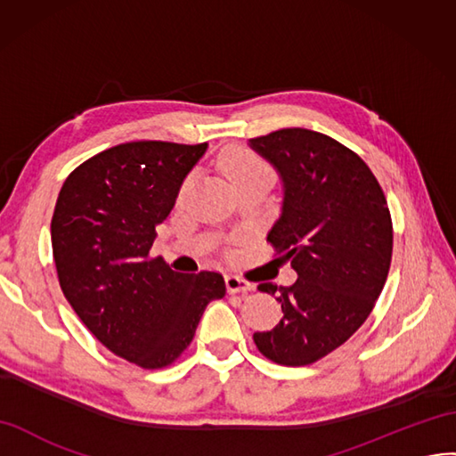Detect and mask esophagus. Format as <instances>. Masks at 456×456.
Listing matches in <instances>:
<instances>
[{"instance_id": "1", "label": "esophagus", "mask_w": 456, "mask_h": 456, "mask_svg": "<svg viewBox=\"0 0 456 456\" xmlns=\"http://www.w3.org/2000/svg\"><path fill=\"white\" fill-rule=\"evenodd\" d=\"M226 289H228V293H241V295H245L248 291H253L255 286L251 284V281H248V280L230 274V276H226Z\"/></svg>"}]
</instances>
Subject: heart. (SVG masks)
Returning a JSON list of instances; mask_svg holds the SVG:
<instances>
[{
  "label": "heart",
  "mask_w": 456,
  "mask_h": 456,
  "mask_svg": "<svg viewBox=\"0 0 456 456\" xmlns=\"http://www.w3.org/2000/svg\"><path fill=\"white\" fill-rule=\"evenodd\" d=\"M223 168L228 175V178L238 186H243V183L253 182V180H273V170L266 163H263L261 159L255 157L253 153L245 151V150H232L223 157ZM193 186V176H188L182 182V188L178 193V200L182 201L186 195L190 193Z\"/></svg>",
  "instance_id": "1"
}]
</instances>
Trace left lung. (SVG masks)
I'll list each match as a JSON object with an SVG mask.
<instances>
[{
    "label": "left lung",
    "mask_w": 456,
    "mask_h": 456,
    "mask_svg": "<svg viewBox=\"0 0 456 456\" xmlns=\"http://www.w3.org/2000/svg\"><path fill=\"white\" fill-rule=\"evenodd\" d=\"M249 147L280 175L284 200L268 241L297 273L289 288L258 284L278 293L284 316L253 339L266 359L305 366L343 346L372 313L391 265V215L372 170L324 134L284 128Z\"/></svg>",
    "instance_id": "obj_1"
}]
</instances>
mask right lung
<instances>
[{"label": "right lung", "mask_w": 456, "mask_h": 456, "mask_svg": "<svg viewBox=\"0 0 456 456\" xmlns=\"http://www.w3.org/2000/svg\"><path fill=\"white\" fill-rule=\"evenodd\" d=\"M207 143L130 142L94 155L59 191L52 248L61 289L103 346L142 368L175 362L224 278L175 273L150 258L182 182Z\"/></svg>", "instance_id": "right-lung-1"}]
</instances>
